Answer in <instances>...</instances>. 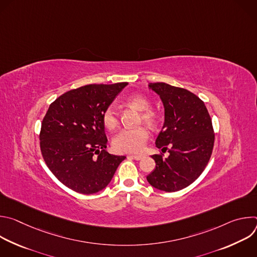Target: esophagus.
Here are the masks:
<instances>
[{
	"label": "esophagus",
	"instance_id": "34e87169",
	"mask_svg": "<svg viewBox=\"0 0 257 257\" xmlns=\"http://www.w3.org/2000/svg\"><path fill=\"white\" fill-rule=\"evenodd\" d=\"M131 158L134 159V160H136V161H140L141 159H143V156H136V155H133V156H131Z\"/></svg>",
	"mask_w": 257,
	"mask_h": 257
}]
</instances>
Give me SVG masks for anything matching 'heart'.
<instances>
[{"label": "heart", "instance_id": "1", "mask_svg": "<svg viewBox=\"0 0 257 257\" xmlns=\"http://www.w3.org/2000/svg\"><path fill=\"white\" fill-rule=\"evenodd\" d=\"M127 103L135 107L140 112L138 122L145 123L151 127L157 126L160 117L157 112L151 108V100L142 94H132L127 98ZM101 121L103 126L113 131L119 126V115L116 107L111 104L108 105L101 115ZM150 137L149 129L144 126H138L135 128L121 130L112 140V145L117 153H140L148 142Z\"/></svg>", "mask_w": 257, "mask_h": 257}]
</instances>
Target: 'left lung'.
<instances>
[{
    "label": "left lung",
    "mask_w": 257,
    "mask_h": 257,
    "mask_svg": "<svg viewBox=\"0 0 257 257\" xmlns=\"http://www.w3.org/2000/svg\"><path fill=\"white\" fill-rule=\"evenodd\" d=\"M165 107V122L156 145L169 157L154 155L156 169L146 177L159 190L186 188L205 169L213 149L214 133L204 102L187 89L164 82L150 83Z\"/></svg>",
    "instance_id": "8db88e82"
}]
</instances>
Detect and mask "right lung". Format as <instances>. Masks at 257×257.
I'll use <instances>...</instances> for the list:
<instances>
[{"label": "right lung", "instance_id": "right-lung-1", "mask_svg": "<svg viewBox=\"0 0 257 257\" xmlns=\"http://www.w3.org/2000/svg\"><path fill=\"white\" fill-rule=\"evenodd\" d=\"M127 84H88L50 104L40 133L42 155L55 177L73 191L102 190L126 159L105 151L101 115Z\"/></svg>", "mask_w": 257, "mask_h": 257}]
</instances>
